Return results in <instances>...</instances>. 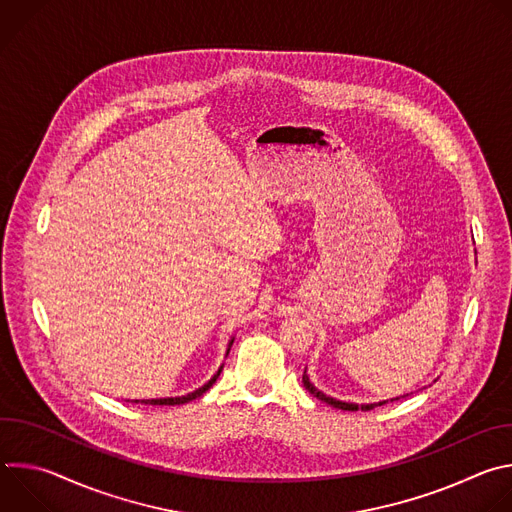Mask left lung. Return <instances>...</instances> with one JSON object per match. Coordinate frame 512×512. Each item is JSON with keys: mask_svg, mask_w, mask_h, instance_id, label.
Instances as JSON below:
<instances>
[{"mask_svg": "<svg viewBox=\"0 0 512 512\" xmlns=\"http://www.w3.org/2000/svg\"><path fill=\"white\" fill-rule=\"evenodd\" d=\"M304 387L314 395V397H318L320 401H326L328 405H332V407H336V409H344V411H358V405H354V403H344V401H336V399H332V397H328V395H324L322 391H318L312 383H310V379H308V375L304 373ZM379 405H383V403H379ZM375 405H362L360 409H364V411H371Z\"/></svg>", "mask_w": 512, "mask_h": 512, "instance_id": "left-lung-1", "label": "left lung"}]
</instances>
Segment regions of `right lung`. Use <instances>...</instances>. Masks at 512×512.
<instances>
[{"label":"right lung","instance_id":"add662e5","mask_svg":"<svg viewBox=\"0 0 512 512\" xmlns=\"http://www.w3.org/2000/svg\"><path fill=\"white\" fill-rule=\"evenodd\" d=\"M231 344H233V340H231ZM231 344H229V346H231ZM227 354H229V352H227ZM221 371H223V367L218 369V373H216L204 387L196 389L194 393H188V395H182V397H168V399H148V401H141V403H145V405H182V403H188V401H192V399L204 395V393L214 385V381L218 379V375H221ZM135 403H137V401H135Z\"/></svg>","mask_w":512,"mask_h":512}]
</instances>
